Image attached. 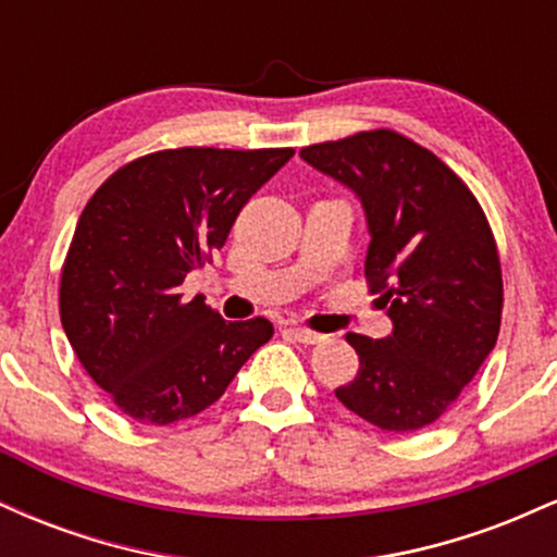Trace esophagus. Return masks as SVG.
<instances>
[{
	"mask_svg": "<svg viewBox=\"0 0 557 557\" xmlns=\"http://www.w3.org/2000/svg\"><path fill=\"white\" fill-rule=\"evenodd\" d=\"M287 332H290V335L304 345H314V343L324 341V335H319V332H311V330H304V327H290Z\"/></svg>",
	"mask_w": 557,
	"mask_h": 557,
	"instance_id": "esophagus-1",
	"label": "esophagus"
}]
</instances>
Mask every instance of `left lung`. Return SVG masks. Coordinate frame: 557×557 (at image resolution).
Wrapping results in <instances>:
<instances>
[{
  "label": "left lung",
  "mask_w": 557,
  "mask_h": 557,
  "mask_svg": "<svg viewBox=\"0 0 557 557\" xmlns=\"http://www.w3.org/2000/svg\"><path fill=\"white\" fill-rule=\"evenodd\" d=\"M300 159L361 201L363 272L393 322L380 341L348 332L359 372L337 400L380 430L417 432L443 417L497 343L503 277L487 216L456 172L393 131L306 146Z\"/></svg>",
  "instance_id": "obj_1"
}]
</instances>
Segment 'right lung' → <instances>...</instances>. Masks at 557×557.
I'll return each instance as SVG.
<instances>
[{
	"instance_id": "1",
	"label": "right lung",
	"mask_w": 557,
	"mask_h": 557,
	"mask_svg": "<svg viewBox=\"0 0 557 557\" xmlns=\"http://www.w3.org/2000/svg\"><path fill=\"white\" fill-rule=\"evenodd\" d=\"M293 149H172L125 164L83 209L62 267L60 317L75 356L140 424L196 417L272 337L267 319L227 322L188 272L225 246L235 216Z\"/></svg>"
}]
</instances>
